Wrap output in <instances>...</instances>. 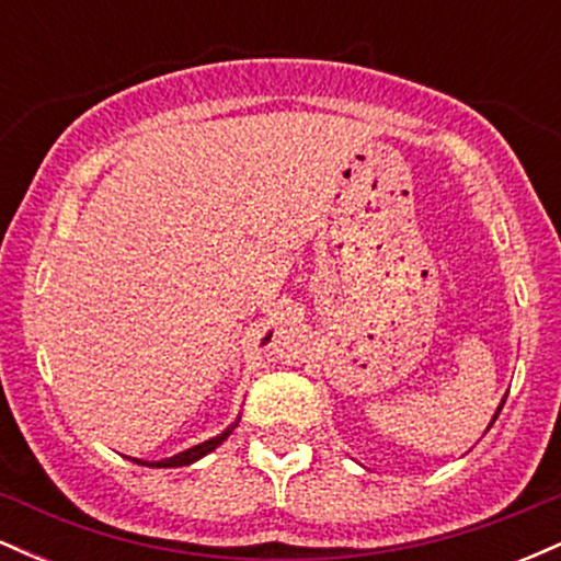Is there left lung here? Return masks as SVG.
<instances>
[{"mask_svg":"<svg viewBox=\"0 0 561 561\" xmlns=\"http://www.w3.org/2000/svg\"><path fill=\"white\" fill-rule=\"evenodd\" d=\"M504 401H506V398H504ZM504 401H501V405H499V411H495V414H493V422H495V420H499L501 409H504ZM493 422H491V424H488V430H491V427H493Z\"/></svg>","mask_w":561,"mask_h":561,"instance_id":"1","label":"left lung"}]
</instances>
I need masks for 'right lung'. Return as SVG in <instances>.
<instances>
[{
    "label": "right lung",
    "mask_w": 561,
    "mask_h": 561,
    "mask_svg": "<svg viewBox=\"0 0 561 561\" xmlns=\"http://www.w3.org/2000/svg\"><path fill=\"white\" fill-rule=\"evenodd\" d=\"M268 340H272V332H268L266 337H263V345H266ZM237 422H240V420H237ZM237 422L231 424V427L224 430L221 435L210 437V440L199 443V446H192V448H186V450H182V454L171 456V459H160V461H141V459H134V461H137V465H147V467H163V469H165V467H186V465H195L197 459H203L205 454H210V450H216L218 446H221L224 440H227V437L231 435V430L237 427Z\"/></svg>",
    "instance_id": "1"
}]
</instances>
